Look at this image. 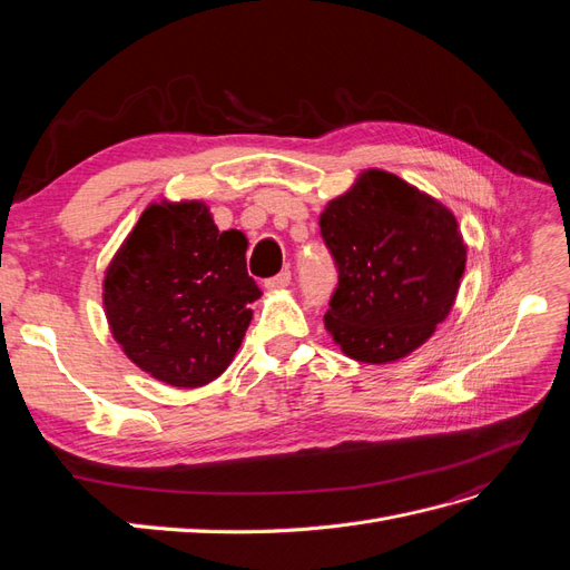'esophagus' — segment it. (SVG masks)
I'll use <instances>...</instances> for the list:
<instances>
[{"label":"esophagus","mask_w":570,"mask_h":570,"mask_svg":"<svg viewBox=\"0 0 570 570\" xmlns=\"http://www.w3.org/2000/svg\"><path fill=\"white\" fill-rule=\"evenodd\" d=\"M289 283H292V273H289V271H281L278 275H273V278L266 281V287H268V289H283V287H287Z\"/></svg>","instance_id":"obj_1"}]
</instances>
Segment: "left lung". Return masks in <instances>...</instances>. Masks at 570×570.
Returning a JSON list of instances; mask_svg holds the SVG:
<instances>
[{
  "mask_svg": "<svg viewBox=\"0 0 570 570\" xmlns=\"http://www.w3.org/2000/svg\"><path fill=\"white\" fill-rule=\"evenodd\" d=\"M318 226L337 268L325 327L342 352L387 364L421 347L450 314L465 268L454 214L373 168L325 206Z\"/></svg>",
  "mask_w": 570,
  "mask_h": 570,
  "instance_id": "obj_1",
  "label": "left lung"
}]
</instances>
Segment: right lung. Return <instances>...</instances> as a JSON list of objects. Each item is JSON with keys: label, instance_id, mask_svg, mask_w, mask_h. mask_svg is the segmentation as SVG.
I'll return each instance as SVG.
<instances>
[{"label": "right lung", "instance_id": "obj_1", "mask_svg": "<svg viewBox=\"0 0 570 570\" xmlns=\"http://www.w3.org/2000/svg\"><path fill=\"white\" fill-rule=\"evenodd\" d=\"M245 249V235L218 233L202 202L147 206L105 278L111 333L132 364L174 387L228 368L262 297Z\"/></svg>", "mask_w": 570, "mask_h": 570}]
</instances>
